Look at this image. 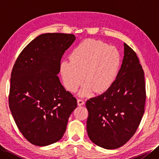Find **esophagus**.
I'll use <instances>...</instances> for the list:
<instances>
[{"label":"esophagus","mask_w":159,"mask_h":159,"mask_svg":"<svg viewBox=\"0 0 159 159\" xmlns=\"http://www.w3.org/2000/svg\"><path fill=\"white\" fill-rule=\"evenodd\" d=\"M77 102H78V105L79 106H82L85 104V102H84V100L82 99H78Z\"/></svg>","instance_id":"esophagus-1"}]
</instances>
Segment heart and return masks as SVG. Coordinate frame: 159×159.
I'll return each mask as SVG.
<instances>
[{
    "instance_id": "b5f03b06",
    "label": "heart",
    "mask_w": 159,
    "mask_h": 159,
    "mask_svg": "<svg viewBox=\"0 0 159 159\" xmlns=\"http://www.w3.org/2000/svg\"><path fill=\"white\" fill-rule=\"evenodd\" d=\"M70 60L61 63L60 73L66 88L76 92L84 80L79 95H90L105 92L113 85L120 68L121 58L113 46L99 40L85 39L70 54Z\"/></svg>"
}]
</instances>
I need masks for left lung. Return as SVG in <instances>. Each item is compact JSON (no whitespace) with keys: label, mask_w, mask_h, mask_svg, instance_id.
<instances>
[{"label":"left lung","mask_w":159,"mask_h":159,"mask_svg":"<svg viewBox=\"0 0 159 159\" xmlns=\"http://www.w3.org/2000/svg\"><path fill=\"white\" fill-rule=\"evenodd\" d=\"M124 46L122 64L113 85L86 102L89 139L108 150L126 143L135 133L144 113L146 95L143 70L135 52L126 43Z\"/></svg>","instance_id":"1"}]
</instances>
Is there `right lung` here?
I'll return each mask as SVG.
<instances>
[{
  "instance_id": "right-lung-1",
  "label": "right lung",
  "mask_w": 159,
  "mask_h": 159,
  "mask_svg": "<svg viewBox=\"0 0 159 159\" xmlns=\"http://www.w3.org/2000/svg\"><path fill=\"white\" fill-rule=\"evenodd\" d=\"M73 34L44 33L30 42L13 66L9 104L20 131L30 143L46 146L59 141L77 107L57 74L61 59L75 41Z\"/></svg>"
}]
</instances>
